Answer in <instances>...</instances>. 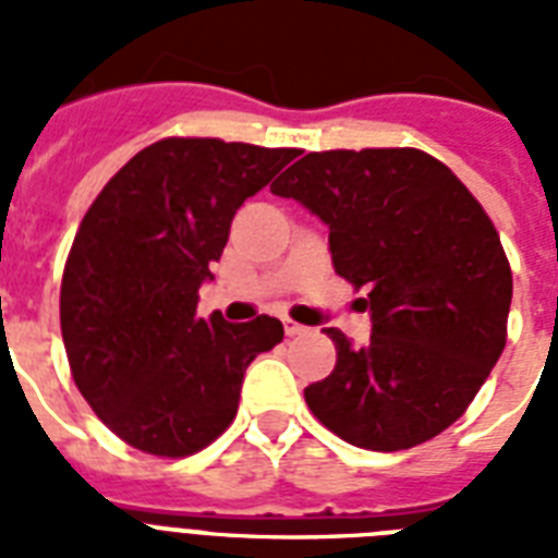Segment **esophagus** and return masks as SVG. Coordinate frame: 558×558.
I'll return each instance as SVG.
<instances>
[{
	"instance_id": "obj_1",
	"label": "esophagus",
	"mask_w": 558,
	"mask_h": 558,
	"mask_svg": "<svg viewBox=\"0 0 558 558\" xmlns=\"http://www.w3.org/2000/svg\"><path fill=\"white\" fill-rule=\"evenodd\" d=\"M283 330H287V336H304L306 327H301V324L292 322V318H283Z\"/></svg>"
}]
</instances>
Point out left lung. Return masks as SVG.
<instances>
[{
    "label": "left lung",
    "instance_id": "1",
    "mask_svg": "<svg viewBox=\"0 0 558 558\" xmlns=\"http://www.w3.org/2000/svg\"><path fill=\"white\" fill-rule=\"evenodd\" d=\"M271 193L330 228L332 266L367 292L371 341L327 330L339 359L304 390L310 411L371 451L446 432L507 344L512 271L481 202L414 147L306 153Z\"/></svg>",
    "mask_w": 558,
    "mask_h": 558
}]
</instances>
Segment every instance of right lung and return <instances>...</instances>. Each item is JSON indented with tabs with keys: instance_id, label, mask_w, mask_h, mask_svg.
<instances>
[{
	"instance_id": "1",
	"label": "right lung",
	"mask_w": 558,
	"mask_h": 558,
	"mask_svg": "<svg viewBox=\"0 0 558 558\" xmlns=\"http://www.w3.org/2000/svg\"><path fill=\"white\" fill-rule=\"evenodd\" d=\"M289 147L161 138L86 210L60 287L74 385L109 432L159 458H187L236 416L245 367L283 339L269 315H196L231 219L295 159Z\"/></svg>"
}]
</instances>
